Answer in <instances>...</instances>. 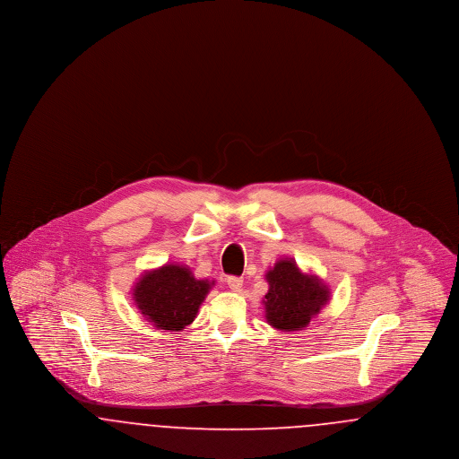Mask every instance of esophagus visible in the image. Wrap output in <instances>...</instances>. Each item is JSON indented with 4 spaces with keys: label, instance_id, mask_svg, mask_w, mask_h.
<instances>
[{
    "label": "esophagus",
    "instance_id": "1",
    "mask_svg": "<svg viewBox=\"0 0 459 459\" xmlns=\"http://www.w3.org/2000/svg\"><path fill=\"white\" fill-rule=\"evenodd\" d=\"M227 285L230 287V290L239 292L240 289H242V279L240 277H229L227 279Z\"/></svg>",
    "mask_w": 459,
    "mask_h": 459
}]
</instances>
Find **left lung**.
I'll return each instance as SVG.
<instances>
[{"label":"left lung","instance_id":"obj_1","mask_svg":"<svg viewBox=\"0 0 459 459\" xmlns=\"http://www.w3.org/2000/svg\"><path fill=\"white\" fill-rule=\"evenodd\" d=\"M264 318L277 330H303L330 299V289L316 275L301 272L292 258H282L266 272Z\"/></svg>","mask_w":459,"mask_h":459}]
</instances>
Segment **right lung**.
I'll use <instances>...</instances> for the list:
<instances>
[{"mask_svg":"<svg viewBox=\"0 0 459 459\" xmlns=\"http://www.w3.org/2000/svg\"><path fill=\"white\" fill-rule=\"evenodd\" d=\"M212 285L210 281H197L189 266L170 263L144 272L134 285L132 296L154 327L178 332L195 322Z\"/></svg>","mask_w":459,"mask_h":459,"instance_id":"right-lung-1","label":"right lung"}]
</instances>
